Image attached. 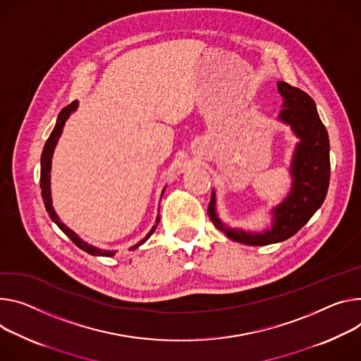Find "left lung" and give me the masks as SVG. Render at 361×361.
Instances as JSON below:
<instances>
[{"label":"left lung","mask_w":361,"mask_h":361,"mask_svg":"<svg viewBox=\"0 0 361 361\" xmlns=\"http://www.w3.org/2000/svg\"><path fill=\"white\" fill-rule=\"evenodd\" d=\"M283 104L279 121L289 125L300 138L290 161V191L272 209V226L264 232H245L224 224L216 212V192L212 191L207 213L213 224L228 239L249 246H264L289 239L314 216L325 200L330 184V140L321 122L315 102L304 90L278 82Z\"/></svg>","instance_id":"1"}]
</instances>
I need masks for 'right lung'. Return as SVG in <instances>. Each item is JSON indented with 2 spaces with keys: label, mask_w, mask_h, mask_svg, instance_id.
Segmentation results:
<instances>
[{
  "label": "right lung",
  "mask_w": 361,
  "mask_h": 361,
  "mask_svg": "<svg viewBox=\"0 0 361 361\" xmlns=\"http://www.w3.org/2000/svg\"><path fill=\"white\" fill-rule=\"evenodd\" d=\"M78 101H75V102H72L71 105H68L66 108H63L61 111H60V114H59V116H57V121H56V126H54V129L51 130V134H50V137H49V140L46 141V145H44V148H43V152H42V173H40V187H42V197H43V202H44V206H46V210H47V213H49V216H50V219L60 227V231L66 235L78 247H80L82 250H85V252H87L89 255H93V256H108V257H111V256H114L115 255V250H105V249H99V247H94V246H92V245H89V243H86L85 240H82L73 231L72 228H69L66 224H64L60 219H59V216L56 214V212H54V207H53V204H51V190H50V170H51V158H53V152H54V148H56V145H57V141H59V138H60V135H61V133H63V126H64V123H66V121L69 119V116H71V114L72 112H75L76 109H78ZM166 190V188H164ZM164 190H162V192H164ZM158 223H159V216H157V219H155V224L152 226V228L149 231V233L142 239V240H140L135 246H133L130 247V250H134V249H137V247H140L142 243H145L147 240H148V238L155 232V228H157V226H158Z\"/></svg>",
  "instance_id": "obj_1"
}]
</instances>
